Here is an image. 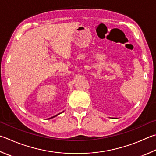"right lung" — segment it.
Instances as JSON below:
<instances>
[{"label":"right lung","instance_id":"obj_1","mask_svg":"<svg viewBox=\"0 0 156 156\" xmlns=\"http://www.w3.org/2000/svg\"><path fill=\"white\" fill-rule=\"evenodd\" d=\"M57 115H56V116H57ZM53 117H52V118H53Z\"/></svg>","mask_w":156,"mask_h":156}]
</instances>
